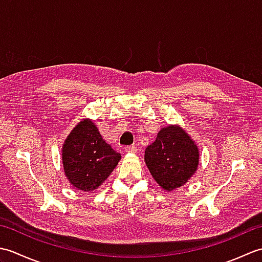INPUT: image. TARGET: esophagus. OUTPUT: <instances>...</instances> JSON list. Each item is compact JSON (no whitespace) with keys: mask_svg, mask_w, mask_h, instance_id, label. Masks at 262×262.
Listing matches in <instances>:
<instances>
[{"mask_svg":"<svg viewBox=\"0 0 262 262\" xmlns=\"http://www.w3.org/2000/svg\"><path fill=\"white\" fill-rule=\"evenodd\" d=\"M124 151L126 153H136L137 152V147L135 145H130V146H126Z\"/></svg>","mask_w":262,"mask_h":262,"instance_id":"esophagus-1","label":"esophagus"}]
</instances>
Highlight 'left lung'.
<instances>
[{
    "mask_svg": "<svg viewBox=\"0 0 262 262\" xmlns=\"http://www.w3.org/2000/svg\"><path fill=\"white\" fill-rule=\"evenodd\" d=\"M197 144L180 125L162 127L145 149L144 161L154 180L165 191L186 185L199 164Z\"/></svg>",
    "mask_w": 262,
    "mask_h": 262,
    "instance_id": "obj_1",
    "label": "left lung"
}]
</instances>
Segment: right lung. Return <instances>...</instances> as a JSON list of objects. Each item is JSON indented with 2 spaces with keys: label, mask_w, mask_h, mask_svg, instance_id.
Masks as SVG:
<instances>
[{
  "label": "right lung",
  "mask_w": 262,
  "mask_h": 262,
  "mask_svg": "<svg viewBox=\"0 0 262 262\" xmlns=\"http://www.w3.org/2000/svg\"><path fill=\"white\" fill-rule=\"evenodd\" d=\"M121 155L103 141L92 119L77 122L64 141L62 163L66 179L77 190L98 189L118 164Z\"/></svg>",
  "instance_id": "add662e5"
}]
</instances>
